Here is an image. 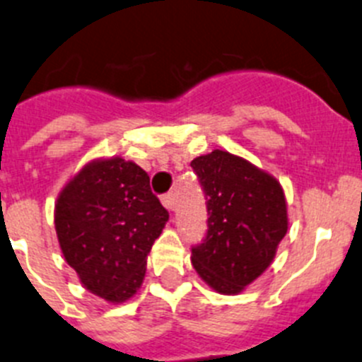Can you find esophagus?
I'll return each mask as SVG.
<instances>
[{
  "instance_id": "obj_1",
  "label": "esophagus",
  "mask_w": 362,
  "mask_h": 362,
  "mask_svg": "<svg viewBox=\"0 0 362 362\" xmlns=\"http://www.w3.org/2000/svg\"><path fill=\"white\" fill-rule=\"evenodd\" d=\"M162 205H164L168 211H175V197L173 192H168V194H164V197L160 198Z\"/></svg>"
}]
</instances>
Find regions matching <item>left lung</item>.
I'll return each instance as SVG.
<instances>
[{
    "mask_svg": "<svg viewBox=\"0 0 362 362\" xmlns=\"http://www.w3.org/2000/svg\"><path fill=\"white\" fill-rule=\"evenodd\" d=\"M207 197V235L191 262L207 286L239 295L275 259L288 232V204L273 175L246 158L214 150L191 162Z\"/></svg>",
    "mask_w": 362,
    "mask_h": 362,
    "instance_id": "left-lung-1",
    "label": "left lung"
}]
</instances>
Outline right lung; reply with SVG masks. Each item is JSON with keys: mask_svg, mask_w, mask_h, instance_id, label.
I'll use <instances>...</instances> for the list:
<instances>
[{"mask_svg": "<svg viewBox=\"0 0 362 362\" xmlns=\"http://www.w3.org/2000/svg\"><path fill=\"white\" fill-rule=\"evenodd\" d=\"M168 219L146 171L121 157L87 162L55 204L64 259L83 288L110 303L127 302L141 288Z\"/></svg>", "mask_w": 362, "mask_h": 362, "instance_id": "1", "label": "right lung"}]
</instances>
